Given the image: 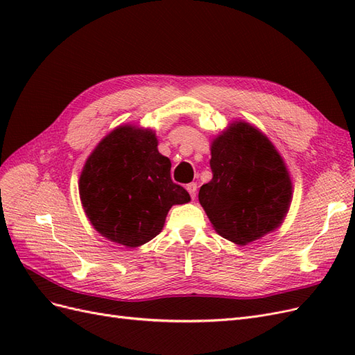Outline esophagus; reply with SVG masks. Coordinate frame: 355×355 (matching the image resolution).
I'll return each mask as SVG.
<instances>
[{
  "label": "esophagus",
  "instance_id": "34e87169",
  "mask_svg": "<svg viewBox=\"0 0 355 355\" xmlns=\"http://www.w3.org/2000/svg\"><path fill=\"white\" fill-rule=\"evenodd\" d=\"M187 191L191 194V198L194 200L196 194H197V184H194V182H192V184H188L187 185Z\"/></svg>",
  "mask_w": 355,
  "mask_h": 355
}]
</instances>
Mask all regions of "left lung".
<instances>
[{
	"mask_svg": "<svg viewBox=\"0 0 355 355\" xmlns=\"http://www.w3.org/2000/svg\"><path fill=\"white\" fill-rule=\"evenodd\" d=\"M213 178L198 200L219 235L245 245L283 223L292 180L282 155L262 132L232 123L211 144Z\"/></svg>",
	"mask_w": 355,
	"mask_h": 355,
	"instance_id": "obj_1",
	"label": "left lung"
}]
</instances>
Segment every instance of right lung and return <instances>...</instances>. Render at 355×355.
I'll use <instances>...</instances> for the list:
<instances>
[{
    "label": "right lung",
    "mask_w": 355,
    "mask_h": 355,
    "mask_svg": "<svg viewBox=\"0 0 355 355\" xmlns=\"http://www.w3.org/2000/svg\"><path fill=\"white\" fill-rule=\"evenodd\" d=\"M153 130L120 125L105 136L84 164L80 198L93 228L125 247L153 240L171 206L191 200L170 178Z\"/></svg>",
    "instance_id": "1"
}]
</instances>
